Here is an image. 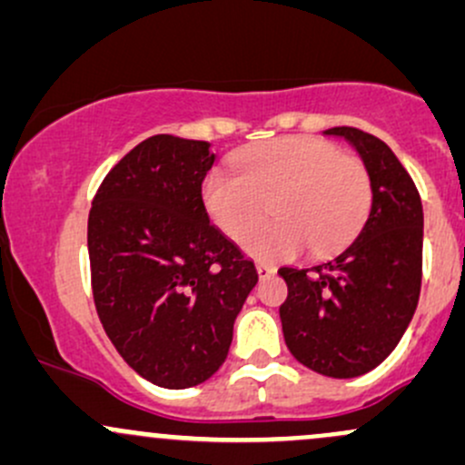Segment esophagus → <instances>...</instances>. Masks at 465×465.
<instances>
[{
	"label": "esophagus",
	"instance_id": "obj_1",
	"mask_svg": "<svg viewBox=\"0 0 465 465\" xmlns=\"http://www.w3.org/2000/svg\"><path fill=\"white\" fill-rule=\"evenodd\" d=\"M274 272H277V268L271 266V263H263V262H259V263H257V274H259V279H268V277H272Z\"/></svg>",
	"mask_w": 465,
	"mask_h": 465
}]
</instances>
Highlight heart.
<instances>
[{
	"label": "heart",
	"instance_id": "heart-1",
	"mask_svg": "<svg viewBox=\"0 0 465 465\" xmlns=\"http://www.w3.org/2000/svg\"><path fill=\"white\" fill-rule=\"evenodd\" d=\"M371 174L351 154L314 137L268 139L234 157L232 173L213 171L202 183L208 217L226 237L242 239L268 205L275 219L246 237L259 259H288L346 246L371 208Z\"/></svg>",
	"mask_w": 465,
	"mask_h": 465
}]
</instances>
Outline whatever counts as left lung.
<instances>
[{"label": "left lung", "instance_id": "8db88e82", "mask_svg": "<svg viewBox=\"0 0 465 465\" xmlns=\"http://www.w3.org/2000/svg\"><path fill=\"white\" fill-rule=\"evenodd\" d=\"M371 174L366 223L337 257L312 268H279L283 339L299 363L334 379L377 368L406 332L421 291L423 208L406 168L381 139L337 126Z\"/></svg>", "mask_w": 465, "mask_h": 465}]
</instances>
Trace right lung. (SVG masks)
I'll use <instances>...</instances> for the list:
<instances>
[{
	"label": "right lung",
	"instance_id": "right-lung-1",
	"mask_svg": "<svg viewBox=\"0 0 465 465\" xmlns=\"http://www.w3.org/2000/svg\"><path fill=\"white\" fill-rule=\"evenodd\" d=\"M213 163L208 142L154 134L104 177L88 214L99 322L134 372L171 391L219 371L257 283L203 208Z\"/></svg>",
	"mask_w": 465,
	"mask_h": 465
}]
</instances>
